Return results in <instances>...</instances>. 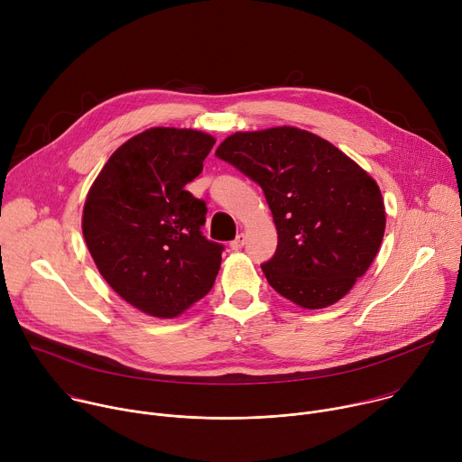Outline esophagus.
I'll list each match as a JSON object with an SVG mask.
<instances>
[{
  "label": "esophagus",
  "instance_id": "obj_1",
  "mask_svg": "<svg viewBox=\"0 0 462 462\" xmlns=\"http://www.w3.org/2000/svg\"><path fill=\"white\" fill-rule=\"evenodd\" d=\"M243 245H245V234H237V237L230 243V248L232 250H239Z\"/></svg>",
  "mask_w": 462,
  "mask_h": 462
}]
</instances>
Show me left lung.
<instances>
[{
    "label": "left lung",
    "instance_id": "left-lung-1",
    "mask_svg": "<svg viewBox=\"0 0 462 462\" xmlns=\"http://www.w3.org/2000/svg\"><path fill=\"white\" fill-rule=\"evenodd\" d=\"M216 155L265 193L278 230L276 254L261 265L271 287L303 309L342 300L383 237L374 179L331 143L291 125L234 134Z\"/></svg>",
    "mask_w": 462,
    "mask_h": 462
}]
</instances>
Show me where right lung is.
Returning <instances> with one entry per match:
<instances>
[{
	"label": "right lung",
	"mask_w": 462,
	"mask_h": 462,
	"mask_svg": "<svg viewBox=\"0 0 462 462\" xmlns=\"http://www.w3.org/2000/svg\"><path fill=\"white\" fill-rule=\"evenodd\" d=\"M214 144L203 131L146 129L109 157L88 193L82 230L97 269L150 316H179L219 273L225 246L201 232L207 203L184 189Z\"/></svg>",
	"instance_id": "right-lung-1"
}]
</instances>
